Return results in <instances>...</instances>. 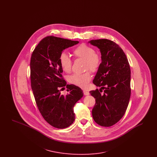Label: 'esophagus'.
Instances as JSON below:
<instances>
[{
	"mask_svg": "<svg viewBox=\"0 0 157 157\" xmlns=\"http://www.w3.org/2000/svg\"><path fill=\"white\" fill-rule=\"evenodd\" d=\"M83 94H84L85 95H90V92H89L88 90H84L83 91Z\"/></svg>",
	"mask_w": 157,
	"mask_h": 157,
	"instance_id": "1",
	"label": "esophagus"
}]
</instances>
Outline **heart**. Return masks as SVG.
<instances>
[{"label":"heart","instance_id":"b5f03b06","mask_svg":"<svg viewBox=\"0 0 157 157\" xmlns=\"http://www.w3.org/2000/svg\"><path fill=\"white\" fill-rule=\"evenodd\" d=\"M73 53L76 58L84 60L83 68L85 70H90L92 72H96L101 65V57L95 52V49L90 45L81 44L76 47ZM59 63L62 69L67 73L71 71L72 60L66 53L62 52L59 56ZM91 79L90 71H86L82 74H74L67 78L68 82L80 88H85Z\"/></svg>","mask_w":157,"mask_h":157}]
</instances>
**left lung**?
Instances as JSON below:
<instances>
[{
    "label": "left lung",
    "mask_w": 157,
    "mask_h": 157,
    "mask_svg": "<svg viewBox=\"0 0 157 157\" xmlns=\"http://www.w3.org/2000/svg\"><path fill=\"white\" fill-rule=\"evenodd\" d=\"M101 53V67L93 80L99 90H90L95 99L92 113L94 121L102 127H111L120 121L126 112L131 97V69L123 50L112 40H92ZM102 89H104L102 94Z\"/></svg>",
    "instance_id": "8db88e82"
}]
</instances>
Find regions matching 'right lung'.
I'll return each instance as SVG.
<instances>
[{"label": "right lung", "mask_w": 157, "mask_h": 157, "mask_svg": "<svg viewBox=\"0 0 157 157\" xmlns=\"http://www.w3.org/2000/svg\"><path fill=\"white\" fill-rule=\"evenodd\" d=\"M78 41L48 36L40 41L30 58L31 88L38 109L44 120L52 127L63 129L75 121L74 107L83 97L82 90L74 85H67L62 73L59 56ZM65 86L69 92L61 95Z\"/></svg>", "instance_id": "right-lung-1"}]
</instances>
